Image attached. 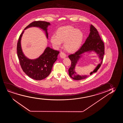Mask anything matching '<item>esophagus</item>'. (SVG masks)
Here are the masks:
<instances>
[{"instance_id":"obj_1","label":"esophagus","mask_w":123,"mask_h":123,"mask_svg":"<svg viewBox=\"0 0 123 123\" xmlns=\"http://www.w3.org/2000/svg\"><path fill=\"white\" fill-rule=\"evenodd\" d=\"M60 56L62 58H65L66 57V55L62 52H61L60 53Z\"/></svg>"}]
</instances>
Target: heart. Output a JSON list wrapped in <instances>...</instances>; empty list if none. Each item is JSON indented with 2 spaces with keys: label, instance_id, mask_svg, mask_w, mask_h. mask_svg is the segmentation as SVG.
Masks as SVG:
<instances>
[{
  "label": "heart",
  "instance_id": "b5f03b06",
  "mask_svg": "<svg viewBox=\"0 0 123 123\" xmlns=\"http://www.w3.org/2000/svg\"><path fill=\"white\" fill-rule=\"evenodd\" d=\"M56 35L52 34L50 42L54 47H58L64 42V47L68 52H74L81 47L84 39V34L81 31L71 25L60 27Z\"/></svg>",
  "mask_w": 123,
  "mask_h": 123
}]
</instances>
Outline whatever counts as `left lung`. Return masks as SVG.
<instances>
[{"mask_svg": "<svg viewBox=\"0 0 123 123\" xmlns=\"http://www.w3.org/2000/svg\"><path fill=\"white\" fill-rule=\"evenodd\" d=\"M104 44L101 40L97 29L91 25H90V33L88 37L82 47L74 54L68 56L69 59L71 61V66L68 69L70 76L72 79L76 80H81L88 77L89 75H80L77 74L75 71L76 64L79 60L84 55L85 52L90 53L95 52L98 56L101 61L93 71L90 73V75L93 73H96L101 66L103 62V58L104 55Z\"/></svg>", "mask_w": 123, "mask_h": 123, "instance_id": "1", "label": "left lung"}]
</instances>
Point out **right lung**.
I'll list each match as a JSON object with an SVG mask.
<instances>
[{
  "mask_svg": "<svg viewBox=\"0 0 123 123\" xmlns=\"http://www.w3.org/2000/svg\"><path fill=\"white\" fill-rule=\"evenodd\" d=\"M50 25L49 23L44 21L32 22L24 29L20 36L17 43V54L23 71L29 77L36 80H41L49 76L54 62L57 60L60 52L47 47L39 57L36 59H29L25 56L22 50L21 38L24 30L26 29L31 27H39L44 31L48 39L47 28Z\"/></svg>",
  "mask_w": 123,
  "mask_h": 123,
  "instance_id": "1",
  "label": "right lung"
}]
</instances>
